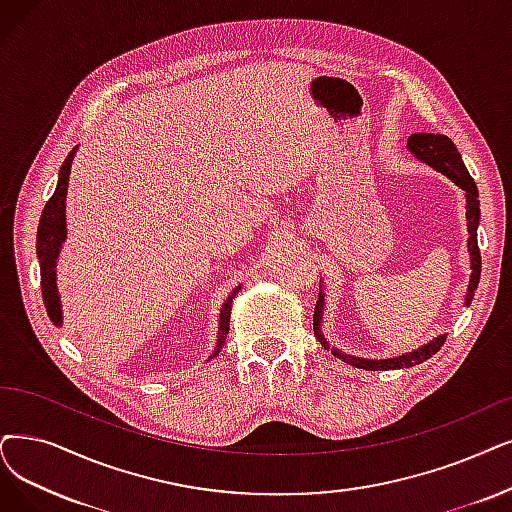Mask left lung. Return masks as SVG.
Instances as JSON below:
<instances>
[{
    "label": "left lung",
    "mask_w": 512,
    "mask_h": 512,
    "mask_svg": "<svg viewBox=\"0 0 512 512\" xmlns=\"http://www.w3.org/2000/svg\"><path fill=\"white\" fill-rule=\"evenodd\" d=\"M407 151H410L418 161L431 166L433 170L441 172L449 180L454 182L456 187L464 191L466 197V229H468V254H470V279H468V288H466V298L464 304L468 306L470 300L475 296V290L481 279V252H479V243H477V229H479V220H481V208H479V191L475 180L470 178L464 161L456 149L452 140L443 134H412L407 138ZM323 283V281H321ZM319 283V285H321ZM323 309H325V292H319V300L315 306V315H313V330L317 340L325 351H332L334 357L342 359L344 363H349L353 367H361V370H401V367H412L418 365L426 359H431L445 342V334H439L437 338L428 340L426 344L418 346V349L403 353L397 357H388V359H365V357H355L344 353L336 346H330L327 338L321 332V323H323Z\"/></svg>",
    "instance_id": "obj_1"
}]
</instances>
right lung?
<instances>
[{"label": "right lung", "mask_w": 512, "mask_h": 512, "mask_svg": "<svg viewBox=\"0 0 512 512\" xmlns=\"http://www.w3.org/2000/svg\"><path fill=\"white\" fill-rule=\"evenodd\" d=\"M79 147H75L67 159L63 161V166L58 170V182H56V191L52 193L50 201L46 203V208L42 212V218H39V227H37V243H35V252L39 260V269H42V296L48 317L54 325H63V304H60V294H58V283H56V264L60 250H63V243L67 241V214H65V201H67V187H69V176H71V163L75 159ZM241 290V285L229 294V298L222 302L220 309V319H218V340L210 359H214L224 340H227L229 334V317H231V304L237 292ZM208 359V361H210Z\"/></svg>", "instance_id": "right-lung-1"}]
</instances>
